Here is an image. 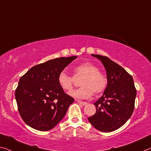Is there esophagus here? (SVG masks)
<instances>
[{
	"instance_id": "34e87169",
	"label": "esophagus",
	"mask_w": 151,
	"mask_h": 151,
	"mask_svg": "<svg viewBox=\"0 0 151 151\" xmlns=\"http://www.w3.org/2000/svg\"><path fill=\"white\" fill-rule=\"evenodd\" d=\"M77 101L78 104L81 105V106H86V105L87 104V103L85 101Z\"/></svg>"
}]
</instances>
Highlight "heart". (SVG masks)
Here are the masks:
<instances>
[{"label": "heart", "mask_w": 151, "mask_h": 151, "mask_svg": "<svg viewBox=\"0 0 151 151\" xmlns=\"http://www.w3.org/2000/svg\"><path fill=\"white\" fill-rule=\"evenodd\" d=\"M73 77L75 78L82 77L78 89L72 91L70 95L77 99H85L89 98L93 94H99L106 89L107 79L106 75L94 64L90 63H83L74 67ZM58 83L60 87L64 91H70L74 87L75 79L65 72H61L58 76Z\"/></svg>", "instance_id": "1"}]
</instances>
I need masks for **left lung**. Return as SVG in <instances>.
<instances>
[{"label":"left lung","instance_id":"8db88e82","mask_svg":"<svg viewBox=\"0 0 151 151\" xmlns=\"http://www.w3.org/2000/svg\"><path fill=\"white\" fill-rule=\"evenodd\" d=\"M91 55L104 64L107 85L101 97L94 103L96 113L88 119L97 130L110 132L122 127L131 117L136 89L133 78L122 67L107 56Z\"/></svg>","mask_w":151,"mask_h":151}]
</instances>
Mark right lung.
I'll return each instance as SVG.
<instances>
[{"label": "right lung", "mask_w": 151, "mask_h": 151, "mask_svg": "<svg viewBox=\"0 0 151 151\" xmlns=\"http://www.w3.org/2000/svg\"><path fill=\"white\" fill-rule=\"evenodd\" d=\"M77 56L50 60L31 68L20 78L15 99L21 118L40 131L54 128L74 102L58 83V76Z\"/></svg>", "instance_id": "right-lung-1"}]
</instances>
